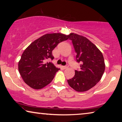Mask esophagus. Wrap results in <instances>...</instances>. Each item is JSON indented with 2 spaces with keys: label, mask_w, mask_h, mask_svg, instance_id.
<instances>
[{
  "label": "esophagus",
  "mask_w": 122,
  "mask_h": 122,
  "mask_svg": "<svg viewBox=\"0 0 122 122\" xmlns=\"http://www.w3.org/2000/svg\"><path fill=\"white\" fill-rule=\"evenodd\" d=\"M68 67V65H66V66H62V68H63L64 69H66V68H67Z\"/></svg>",
  "instance_id": "34e87169"
}]
</instances>
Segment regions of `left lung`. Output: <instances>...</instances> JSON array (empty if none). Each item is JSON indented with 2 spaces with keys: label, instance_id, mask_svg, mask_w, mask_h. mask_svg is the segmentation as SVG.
<instances>
[{
  "label": "left lung",
  "instance_id": "left-lung-1",
  "mask_svg": "<svg viewBox=\"0 0 122 122\" xmlns=\"http://www.w3.org/2000/svg\"><path fill=\"white\" fill-rule=\"evenodd\" d=\"M69 38L72 41L81 69L75 71L74 76L67 80L68 83L76 92L87 91L101 79L106 67L104 57L99 49L84 36L71 33Z\"/></svg>",
  "mask_w": 122,
  "mask_h": 122
}]
</instances>
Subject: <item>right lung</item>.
<instances>
[{"mask_svg": "<svg viewBox=\"0 0 122 122\" xmlns=\"http://www.w3.org/2000/svg\"><path fill=\"white\" fill-rule=\"evenodd\" d=\"M68 38L69 35L62 33L46 34L24 50L18 63V70L28 86L34 89H40L52 81L60 69L46 61L54 59L53 50L59 43Z\"/></svg>", "mask_w": 122, "mask_h": 122, "instance_id": "obj_1", "label": "right lung"}]
</instances>
